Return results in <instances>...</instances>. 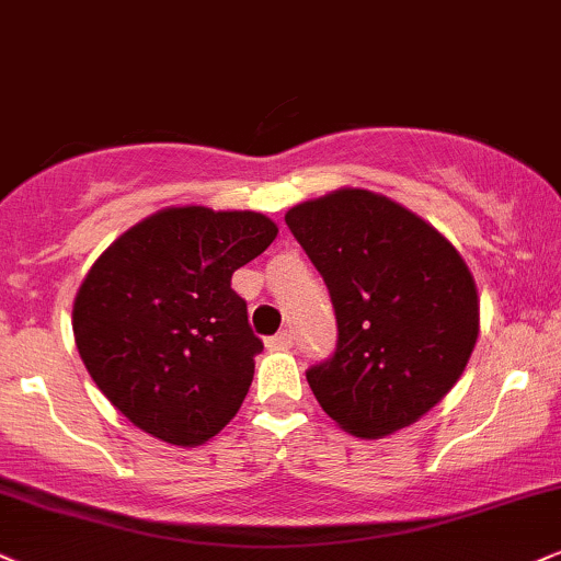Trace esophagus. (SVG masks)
<instances>
[{
  "label": "esophagus",
  "mask_w": 561,
  "mask_h": 561,
  "mask_svg": "<svg viewBox=\"0 0 561 561\" xmlns=\"http://www.w3.org/2000/svg\"><path fill=\"white\" fill-rule=\"evenodd\" d=\"M293 342H295V336H293V331H279V333H274L272 339H266V346L268 350H289V346H293Z\"/></svg>",
  "instance_id": "1"
}]
</instances>
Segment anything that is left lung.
I'll list each match as a JSON object with an SVG mask.
<instances>
[{
    "label": "left lung",
    "instance_id": "obj_1",
    "mask_svg": "<svg viewBox=\"0 0 561 561\" xmlns=\"http://www.w3.org/2000/svg\"><path fill=\"white\" fill-rule=\"evenodd\" d=\"M321 272L336 350L305 378L357 437L409 427L443 401L479 336V295L460 253L391 198L339 188L285 215Z\"/></svg>",
    "mask_w": 561,
    "mask_h": 561
}]
</instances>
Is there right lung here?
Returning a JSON list of instances; mask_svg holds the SVG:
<instances>
[{"mask_svg":"<svg viewBox=\"0 0 561 561\" xmlns=\"http://www.w3.org/2000/svg\"><path fill=\"white\" fill-rule=\"evenodd\" d=\"M276 232L259 211L170 207L92 264L75 297V342L131 424L194 448L238 414L264 344L230 279Z\"/></svg>","mask_w":561,"mask_h":561,"instance_id":"add662e5","label":"right lung"}]
</instances>
